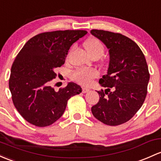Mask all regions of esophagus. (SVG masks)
Here are the masks:
<instances>
[{
  "instance_id": "esophagus-1",
  "label": "esophagus",
  "mask_w": 161,
  "mask_h": 161,
  "mask_svg": "<svg viewBox=\"0 0 161 161\" xmlns=\"http://www.w3.org/2000/svg\"><path fill=\"white\" fill-rule=\"evenodd\" d=\"M89 91V89L88 88H82V93H86V92H88Z\"/></svg>"
}]
</instances>
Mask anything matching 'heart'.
<instances>
[{
    "mask_svg": "<svg viewBox=\"0 0 161 161\" xmlns=\"http://www.w3.org/2000/svg\"><path fill=\"white\" fill-rule=\"evenodd\" d=\"M84 47H85L86 52L89 53V55L93 58V57H99L103 56L104 54V46L103 43L97 38H89L84 43ZM98 75V72L95 69H81V70L77 71L74 74L73 77L78 82L84 84V85H88L92 82V79L96 78Z\"/></svg>",
    "mask_w": 161,
    "mask_h": 161,
    "instance_id": "obj_1",
    "label": "heart"
}]
</instances>
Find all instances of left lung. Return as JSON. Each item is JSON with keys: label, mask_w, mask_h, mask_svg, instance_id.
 Listing matches in <instances>:
<instances>
[{"label": "left lung", "mask_w": 161, "mask_h": 161, "mask_svg": "<svg viewBox=\"0 0 161 161\" xmlns=\"http://www.w3.org/2000/svg\"><path fill=\"white\" fill-rule=\"evenodd\" d=\"M91 34L109 54L107 74L99 81L106 89L98 92L99 100L91 110L104 124L118 126L130 120L144 102L150 80L147 64L140 47L127 37L103 30Z\"/></svg>", "instance_id": "obj_1"}]
</instances>
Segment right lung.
Segmentation results:
<instances>
[{
    "mask_svg": "<svg viewBox=\"0 0 161 161\" xmlns=\"http://www.w3.org/2000/svg\"><path fill=\"white\" fill-rule=\"evenodd\" d=\"M87 34L83 30L44 32L28 40L11 67L9 89L15 108L28 123L50 126L62 116L72 96L82 92L71 82L55 91L49 86L57 68L65 63L69 48Z\"/></svg>",
    "mask_w": 161,
    "mask_h": 161,
    "instance_id": "right-lung-1",
    "label": "right lung"
}]
</instances>
